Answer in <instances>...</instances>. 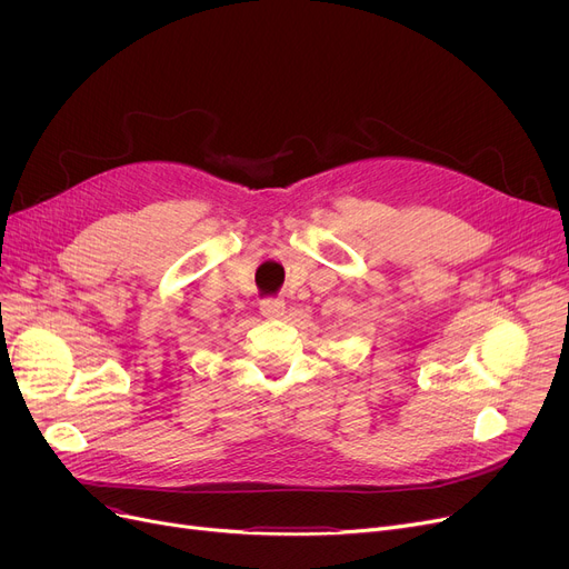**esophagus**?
<instances>
[{"label":"esophagus","instance_id":"obj_1","mask_svg":"<svg viewBox=\"0 0 569 569\" xmlns=\"http://www.w3.org/2000/svg\"><path fill=\"white\" fill-rule=\"evenodd\" d=\"M260 313L264 318H281L286 313V302L281 300V297H262Z\"/></svg>","mask_w":569,"mask_h":569}]
</instances>
